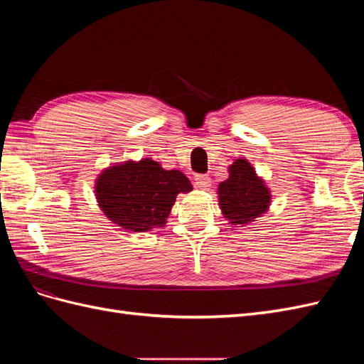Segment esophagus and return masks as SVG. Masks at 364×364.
<instances>
[{
    "label": "esophagus",
    "mask_w": 364,
    "mask_h": 364,
    "mask_svg": "<svg viewBox=\"0 0 364 364\" xmlns=\"http://www.w3.org/2000/svg\"><path fill=\"white\" fill-rule=\"evenodd\" d=\"M194 181H196L194 183L197 188H200V190H208L209 186H211V179H209L208 174H196Z\"/></svg>",
    "instance_id": "obj_1"
}]
</instances>
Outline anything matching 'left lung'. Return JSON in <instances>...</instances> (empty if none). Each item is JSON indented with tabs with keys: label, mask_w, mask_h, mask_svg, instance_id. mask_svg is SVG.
Returning <instances> with one entry per match:
<instances>
[{
	"label": "left lung",
	"mask_w": 364,
	"mask_h": 364,
	"mask_svg": "<svg viewBox=\"0 0 364 364\" xmlns=\"http://www.w3.org/2000/svg\"><path fill=\"white\" fill-rule=\"evenodd\" d=\"M218 205L232 225H247L270 206V191L246 159L229 167V178L218 185Z\"/></svg>",
	"instance_id": "left-lung-1"
}]
</instances>
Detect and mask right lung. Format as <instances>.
<instances>
[{"mask_svg": "<svg viewBox=\"0 0 364 364\" xmlns=\"http://www.w3.org/2000/svg\"><path fill=\"white\" fill-rule=\"evenodd\" d=\"M193 185L179 170H164L150 158L112 165L95 181L98 206L112 223L132 232H147L167 223L179 193Z\"/></svg>", "mask_w": 364, "mask_h": 364, "instance_id": "obj_1", "label": "right lung"}]
</instances>
